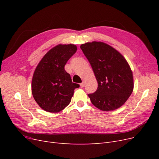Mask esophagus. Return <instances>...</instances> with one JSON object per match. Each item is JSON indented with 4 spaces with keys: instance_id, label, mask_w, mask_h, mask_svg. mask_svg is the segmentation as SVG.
I'll return each mask as SVG.
<instances>
[{
    "instance_id": "esophagus-1",
    "label": "esophagus",
    "mask_w": 159,
    "mask_h": 159,
    "mask_svg": "<svg viewBox=\"0 0 159 159\" xmlns=\"http://www.w3.org/2000/svg\"><path fill=\"white\" fill-rule=\"evenodd\" d=\"M80 87L81 88H84L85 87V82H84V81H83L82 83L80 84Z\"/></svg>"
}]
</instances>
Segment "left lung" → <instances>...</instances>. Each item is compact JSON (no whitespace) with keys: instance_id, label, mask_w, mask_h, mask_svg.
I'll return each instance as SVG.
<instances>
[{"instance_id":"left-lung-1","label":"left lung","mask_w":159,"mask_h":159,"mask_svg":"<svg viewBox=\"0 0 159 159\" xmlns=\"http://www.w3.org/2000/svg\"><path fill=\"white\" fill-rule=\"evenodd\" d=\"M80 48L98 83L96 91L88 94L91 103L105 111L121 107L134 88L133 72L125 58L113 47L102 42H87Z\"/></svg>"}]
</instances>
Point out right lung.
Returning a JSON list of instances; mask_svg holds the SVG:
<instances>
[{
	"mask_svg": "<svg viewBox=\"0 0 159 159\" xmlns=\"http://www.w3.org/2000/svg\"><path fill=\"white\" fill-rule=\"evenodd\" d=\"M77 51L74 44H58L48 52L38 64L32 80V93L44 111L57 113L70 104L80 85L71 81L64 66Z\"/></svg>",
	"mask_w": 159,
	"mask_h": 159,
	"instance_id": "1",
	"label": "right lung"
}]
</instances>
